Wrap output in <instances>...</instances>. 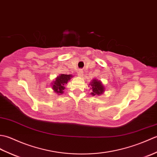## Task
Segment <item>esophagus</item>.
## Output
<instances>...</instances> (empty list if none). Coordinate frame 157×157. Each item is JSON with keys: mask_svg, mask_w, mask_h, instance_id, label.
I'll list each match as a JSON object with an SVG mask.
<instances>
[{"mask_svg": "<svg viewBox=\"0 0 157 157\" xmlns=\"http://www.w3.org/2000/svg\"><path fill=\"white\" fill-rule=\"evenodd\" d=\"M78 75L79 77H82L83 75H84V72H83L82 70H79V71H78Z\"/></svg>", "mask_w": 157, "mask_h": 157, "instance_id": "34e87169", "label": "esophagus"}]
</instances>
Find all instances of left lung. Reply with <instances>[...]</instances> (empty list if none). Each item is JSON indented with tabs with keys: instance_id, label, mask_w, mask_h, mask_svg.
I'll return each mask as SVG.
<instances>
[{
	"instance_id": "obj_1",
	"label": "left lung",
	"mask_w": 157,
	"mask_h": 157,
	"mask_svg": "<svg viewBox=\"0 0 157 157\" xmlns=\"http://www.w3.org/2000/svg\"><path fill=\"white\" fill-rule=\"evenodd\" d=\"M89 86L92 90V96H101L105 92V86L102 84V82L98 80V79H93L90 84H89Z\"/></svg>"
}]
</instances>
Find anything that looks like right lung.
I'll use <instances>...</instances> for the list:
<instances>
[{
    "label": "right lung",
    "instance_id": "right-lung-1",
    "mask_svg": "<svg viewBox=\"0 0 157 157\" xmlns=\"http://www.w3.org/2000/svg\"><path fill=\"white\" fill-rule=\"evenodd\" d=\"M72 75L67 74H60L55 78V80L51 83L52 89L58 95L63 94V90L65 88V86L67 84L68 82L73 78Z\"/></svg>",
    "mask_w": 157,
    "mask_h": 157
}]
</instances>
